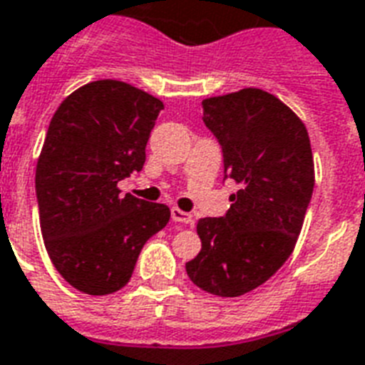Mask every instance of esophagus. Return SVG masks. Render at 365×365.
<instances>
[{"label":"esophagus","instance_id":"1","mask_svg":"<svg viewBox=\"0 0 365 365\" xmlns=\"http://www.w3.org/2000/svg\"><path fill=\"white\" fill-rule=\"evenodd\" d=\"M170 216H172V220H174V222L185 223V225H189V223H193V216H191L189 212L180 210V208H176V206H172Z\"/></svg>","mask_w":365,"mask_h":365}]
</instances>
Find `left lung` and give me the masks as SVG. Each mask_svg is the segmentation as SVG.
<instances>
[{
    "mask_svg": "<svg viewBox=\"0 0 365 365\" xmlns=\"http://www.w3.org/2000/svg\"><path fill=\"white\" fill-rule=\"evenodd\" d=\"M202 121L239 191L225 216L199 220L202 248L185 271L208 294L239 297L294 252L314 189L311 140L299 117L261 88L202 100Z\"/></svg>",
    "mask_w": 365,
    "mask_h": 365,
    "instance_id": "left-lung-1",
    "label": "left lung"
}]
</instances>
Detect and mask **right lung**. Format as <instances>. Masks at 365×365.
<instances>
[{"instance_id":"obj_1","label":"right lung","mask_w":365,"mask_h":365,"mask_svg":"<svg viewBox=\"0 0 365 365\" xmlns=\"http://www.w3.org/2000/svg\"><path fill=\"white\" fill-rule=\"evenodd\" d=\"M159 98L115 79L77 88L51 119L36 168L39 225L66 282L88 295L121 289L170 208L121 195L145 163Z\"/></svg>"}]
</instances>
